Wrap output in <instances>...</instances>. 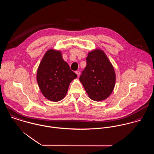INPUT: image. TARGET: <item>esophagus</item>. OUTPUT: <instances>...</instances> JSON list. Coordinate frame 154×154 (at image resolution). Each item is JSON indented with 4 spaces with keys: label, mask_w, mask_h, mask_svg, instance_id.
Returning <instances> with one entry per match:
<instances>
[{
    "label": "esophagus",
    "mask_w": 154,
    "mask_h": 154,
    "mask_svg": "<svg viewBox=\"0 0 154 154\" xmlns=\"http://www.w3.org/2000/svg\"><path fill=\"white\" fill-rule=\"evenodd\" d=\"M75 73H76V74L77 75V76H79L80 75V72H79V71L77 70V71H76V72H75Z\"/></svg>",
    "instance_id": "obj_1"
}]
</instances>
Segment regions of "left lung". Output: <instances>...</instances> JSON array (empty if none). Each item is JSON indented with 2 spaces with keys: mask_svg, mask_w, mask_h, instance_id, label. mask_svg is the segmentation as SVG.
Segmentation results:
<instances>
[{
  "mask_svg": "<svg viewBox=\"0 0 154 154\" xmlns=\"http://www.w3.org/2000/svg\"><path fill=\"white\" fill-rule=\"evenodd\" d=\"M79 81L91 100L99 101L110 96L115 86L116 74L102 50L97 48L88 53L87 66L82 72Z\"/></svg>",
  "mask_w": 154,
  "mask_h": 154,
  "instance_id": "1",
  "label": "left lung"
}]
</instances>
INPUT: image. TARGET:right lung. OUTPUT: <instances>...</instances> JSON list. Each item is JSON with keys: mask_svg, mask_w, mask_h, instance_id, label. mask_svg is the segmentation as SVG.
<instances>
[{"mask_svg": "<svg viewBox=\"0 0 154 154\" xmlns=\"http://www.w3.org/2000/svg\"><path fill=\"white\" fill-rule=\"evenodd\" d=\"M76 77L63 59L61 51L51 48L45 53L37 73L41 92L47 99L54 102L64 98L70 83Z\"/></svg>", "mask_w": 154, "mask_h": 154, "instance_id": "add662e5", "label": "right lung"}]
</instances>
